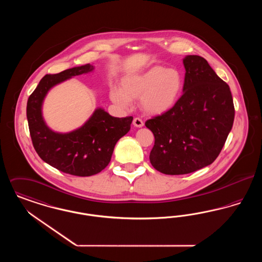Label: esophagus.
<instances>
[{"mask_svg": "<svg viewBox=\"0 0 262 262\" xmlns=\"http://www.w3.org/2000/svg\"><path fill=\"white\" fill-rule=\"evenodd\" d=\"M133 124H134L135 126H137V127H142L144 125L143 121L140 118H135L134 121H133Z\"/></svg>", "mask_w": 262, "mask_h": 262, "instance_id": "obj_1", "label": "esophagus"}]
</instances>
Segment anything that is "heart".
Segmentation results:
<instances>
[{"label":"heart","mask_w":262,"mask_h":262,"mask_svg":"<svg viewBox=\"0 0 262 262\" xmlns=\"http://www.w3.org/2000/svg\"><path fill=\"white\" fill-rule=\"evenodd\" d=\"M183 89L184 76L179 70L154 66L144 73L126 76L123 88L111 90V99L121 108H128L132 100L140 98L144 112L160 115L174 107Z\"/></svg>","instance_id":"b5f03b06"}]
</instances>
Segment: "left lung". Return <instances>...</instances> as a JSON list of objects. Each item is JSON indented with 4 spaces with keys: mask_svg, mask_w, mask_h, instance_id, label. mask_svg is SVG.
<instances>
[{
    "mask_svg": "<svg viewBox=\"0 0 262 262\" xmlns=\"http://www.w3.org/2000/svg\"><path fill=\"white\" fill-rule=\"evenodd\" d=\"M184 66L183 95L171 110L145 122L155 138L150 163L163 174H189L214 162L235 118L230 88L207 61L189 55Z\"/></svg>",
    "mask_w": 262,
    "mask_h": 262,
    "instance_id": "1",
    "label": "left lung"
}]
</instances>
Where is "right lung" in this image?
<instances>
[{
  "mask_svg": "<svg viewBox=\"0 0 262 262\" xmlns=\"http://www.w3.org/2000/svg\"><path fill=\"white\" fill-rule=\"evenodd\" d=\"M93 70L90 63L46 75L27 101L26 116L34 149L39 157L67 174L88 177L98 174L111 161L117 141L130 128L133 117L115 118L97 109L81 127L69 134H58L46 125L41 107L47 92L54 85L72 76Z\"/></svg>",
  "mask_w": 262,
  "mask_h": 262,
  "instance_id": "right-lung-1",
  "label": "right lung"
}]
</instances>
